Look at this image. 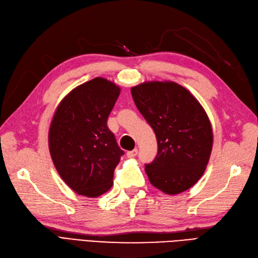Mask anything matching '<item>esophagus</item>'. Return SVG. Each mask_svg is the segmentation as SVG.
<instances>
[{"mask_svg": "<svg viewBox=\"0 0 258 258\" xmlns=\"http://www.w3.org/2000/svg\"><path fill=\"white\" fill-rule=\"evenodd\" d=\"M137 153H138V150H137V149H134V150L128 151V152L126 153V156H127V157H134V156L137 155Z\"/></svg>", "mask_w": 258, "mask_h": 258, "instance_id": "obj_1", "label": "esophagus"}]
</instances>
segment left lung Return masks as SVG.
I'll list each match as a JSON object with an SVG mask.
<instances>
[{"mask_svg": "<svg viewBox=\"0 0 258 258\" xmlns=\"http://www.w3.org/2000/svg\"><path fill=\"white\" fill-rule=\"evenodd\" d=\"M131 92L157 140L156 157L145 167L149 181L165 194L184 192L202 178L212 151V126L205 109L173 81L143 82Z\"/></svg>", "mask_w": 258, "mask_h": 258, "instance_id": "left-lung-1", "label": "left lung"}]
</instances>
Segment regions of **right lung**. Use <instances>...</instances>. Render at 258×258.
Wrapping results in <instances>:
<instances>
[{
  "label": "right lung",
  "mask_w": 258,
  "mask_h": 258,
  "mask_svg": "<svg viewBox=\"0 0 258 258\" xmlns=\"http://www.w3.org/2000/svg\"><path fill=\"white\" fill-rule=\"evenodd\" d=\"M120 87L102 77L66 95L49 128V151L62 180L75 193L97 197L113 184L123 151L107 126Z\"/></svg>",
  "instance_id": "add662e5"
}]
</instances>
